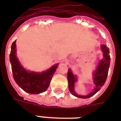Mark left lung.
I'll return each mask as SVG.
<instances>
[{"label":"left lung","instance_id":"8db88e82","mask_svg":"<svg viewBox=\"0 0 121 121\" xmlns=\"http://www.w3.org/2000/svg\"><path fill=\"white\" fill-rule=\"evenodd\" d=\"M101 51L103 53V59L99 62L95 70L93 73V80L94 84L95 85V88L92 92L88 94L87 95H80L76 94L75 91V83L77 82V77L74 75L72 70L69 69L67 73V78L68 81V88L72 95L75 97L82 99H87L92 97L100 90V88L105 83L107 79L108 72H109L111 57L109 55V49L105 45H101Z\"/></svg>","mask_w":121,"mask_h":121}]
</instances>
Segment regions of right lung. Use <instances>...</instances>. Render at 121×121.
Here are the masks:
<instances>
[{"instance_id": "add662e5", "label": "right lung", "mask_w": 121, "mask_h": 121, "mask_svg": "<svg viewBox=\"0 0 121 121\" xmlns=\"http://www.w3.org/2000/svg\"><path fill=\"white\" fill-rule=\"evenodd\" d=\"M16 40L12 43L10 53V62L14 80L19 87L29 94H39L45 92L58 64L54 65L41 73L27 71L21 64L16 56Z\"/></svg>"}]
</instances>
